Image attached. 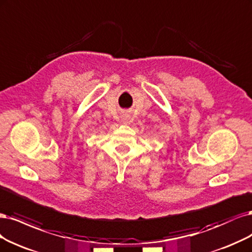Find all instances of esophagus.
Here are the masks:
<instances>
[{
	"label": "esophagus",
	"mask_w": 252,
	"mask_h": 252,
	"mask_svg": "<svg viewBox=\"0 0 252 252\" xmlns=\"http://www.w3.org/2000/svg\"><path fill=\"white\" fill-rule=\"evenodd\" d=\"M124 121H125V123H126V121L128 120V117H124V119H123Z\"/></svg>",
	"instance_id": "34e87169"
}]
</instances>
